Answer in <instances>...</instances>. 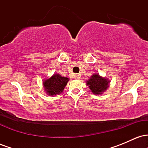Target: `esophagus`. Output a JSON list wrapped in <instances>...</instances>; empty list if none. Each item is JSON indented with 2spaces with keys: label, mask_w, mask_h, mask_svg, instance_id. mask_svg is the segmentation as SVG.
<instances>
[{
  "label": "esophagus",
  "mask_w": 148,
  "mask_h": 148,
  "mask_svg": "<svg viewBox=\"0 0 148 148\" xmlns=\"http://www.w3.org/2000/svg\"><path fill=\"white\" fill-rule=\"evenodd\" d=\"M74 77L76 79H81V74H74Z\"/></svg>",
  "instance_id": "obj_1"
}]
</instances>
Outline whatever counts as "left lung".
<instances>
[{
    "label": "left lung",
    "mask_w": 148,
    "mask_h": 148,
    "mask_svg": "<svg viewBox=\"0 0 148 148\" xmlns=\"http://www.w3.org/2000/svg\"><path fill=\"white\" fill-rule=\"evenodd\" d=\"M87 84L94 95H101L108 88L110 81L101 77L98 74H92L87 81Z\"/></svg>",
    "instance_id": "8db88e82"
}]
</instances>
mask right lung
<instances>
[{"label":"right lung","instance_id":"1","mask_svg":"<svg viewBox=\"0 0 148 148\" xmlns=\"http://www.w3.org/2000/svg\"><path fill=\"white\" fill-rule=\"evenodd\" d=\"M69 81V79L58 74H54L51 77L44 80L43 85L47 95L50 96L60 95Z\"/></svg>","mask_w":148,"mask_h":148}]
</instances>
